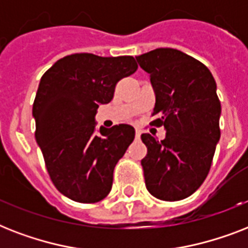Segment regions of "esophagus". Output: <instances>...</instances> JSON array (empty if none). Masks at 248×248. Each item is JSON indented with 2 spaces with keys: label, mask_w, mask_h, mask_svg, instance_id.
<instances>
[{
  "label": "esophagus",
  "mask_w": 248,
  "mask_h": 248,
  "mask_svg": "<svg viewBox=\"0 0 248 248\" xmlns=\"http://www.w3.org/2000/svg\"><path fill=\"white\" fill-rule=\"evenodd\" d=\"M140 135H141V132H140L139 130H136V134H135V138H136V140H139V139H140Z\"/></svg>",
  "instance_id": "obj_1"
}]
</instances>
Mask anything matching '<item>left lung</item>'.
<instances>
[{
    "mask_svg": "<svg viewBox=\"0 0 248 248\" xmlns=\"http://www.w3.org/2000/svg\"><path fill=\"white\" fill-rule=\"evenodd\" d=\"M136 60L155 93L151 124L166 130L163 140L141 135L148 149L141 159L145 185L158 200H184L208 175L220 139L215 79L200 60L175 48H155Z\"/></svg>",
    "mask_w": 248,
    "mask_h": 248,
    "instance_id": "obj_1",
    "label": "left lung"
}]
</instances>
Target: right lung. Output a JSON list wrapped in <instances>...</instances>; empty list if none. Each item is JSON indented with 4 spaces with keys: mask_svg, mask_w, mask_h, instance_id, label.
<instances>
[{
    "mask_svg": "<svg viewBox=\"0 0 248 248\" xmlns=\"http://www.w3.org/2000/svg\"><path fill=\"white\" fill-rule=\"evenodd\" d=\"M138 69L132 56L72 54L45 72L33 103L37 144L50 179L79 203L108 196L113 171L134 141L135 128L118 124L95 134L99 104L113 99L118 81Z\"/></svg>",
    "mask_w": 248,
    "mask_h": 248,
    "instance_id": "1",
    "label": "right lung"
}]
</instances>
